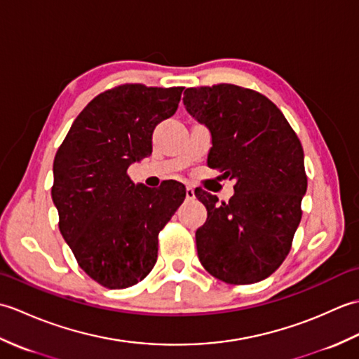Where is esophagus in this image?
Returning <instances> with one entry per match:
<instances>
[{"label": "esophagus", "mask_w": 359, "mask_h": 359, "mask_svg": "<svg viewBox=\"0 0 359 359\" xmlns=\"http://www.w3.org/2000/svg\"><path fill=\"white\" fill-rule=\"evenodd\" d=\"M185 197H187V201H193V199H196V193H194V188H191V187H187V191H185Z\"/></svg>", "instance_id": "obj_1"}]
</instances>
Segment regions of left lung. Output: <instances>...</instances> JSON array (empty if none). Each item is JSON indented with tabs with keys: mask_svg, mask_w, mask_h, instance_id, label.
<instances>
[{
	"mask_svg": "<svg viewBox=\"0 0 359 359\" xmlns=\"http://www.w3.org/2000/svg\"><path fill=\"white\" fill-rule=\"evenodd\" d=\"M189 116L208 128V166L236 180L226 203L196 191L208 211L196 231L197 256L226 284H253L284 262L307 191L304 151L284 114L265 95L236 85L188 88Z\"/></svg>",
	"mask_w": 359,
	"mask_h": 359,
	"instance_id": "obj_1",
	"label": "left lung"
}]
</instances>
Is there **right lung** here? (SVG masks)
Instances as JSON below:
<instances>
[{"instance_id":"right-lung-1","label":"right lung","mask_w":359,"mask_h":359,"mask_svg":"<svg viewBox=\"0 0 359 359\" xmlns=\"http://www.w3.org/2000/svg\"><path fill=\"white\" fill-rule=\"evenodd\" d=\"M184 88L121 85L75 118L53 160L60 231L88 276L128 288L157 261L158 233L185 201V187L135 185L129 165L152 152V133L177 111Z\"/></svg>"}]
</instances>
